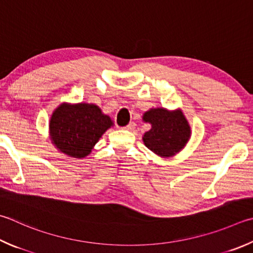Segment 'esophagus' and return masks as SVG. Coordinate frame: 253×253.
<instances>
[{"label":"esophagus","mask_w":253,"mask_h":253,"mask_svg":"<svg viewBox=\"0 0 253 253\" xmlns=\"http://www.w3.org/2000/svg\"><path fill=\"white\" fill-rule=\"evenodd\" d=\"M135 128H136V123L135 122H130L127 126H125V129H127V130H134Z\"/></svg>","instance_id":"obj_1"}]
</instances>
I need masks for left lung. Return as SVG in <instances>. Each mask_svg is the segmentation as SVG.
<instances>
[{"label": "left lung", "mask_w": 253, "mask_h": 253, "mask_svg": "<svg viewBox=\"0 0 253 253\" xmlns=\"http://www.w3.org/2000/svg\"><path fill=\"white\" fill-rule=\"evenodd\" d=\"M144 121L151 124L142 140L148 149L162 157L178 153L190 137V127L180 111L168 112L154 108L145 113Z\"/></svg>", "instance_id": "1"}]
</instances>
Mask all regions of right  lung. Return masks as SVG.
<instances>
[{
    "label": "right lung",
    "mask_w": 253,
    "mask_h": 253,
    "mask_svg": "<svg viewBox=\"0 0 253 253\" xmlns=\"http://www.w3.org/2000/svg\"><path fill=\"white\" fill-rule=\"evenodd\" d=\"M112 125V119L96 105L62 104L52 115L49 130L57 149L71 157L83 158Z\"/></svg>",
    "instance_id": "right-lung-1"
}]
</instances>
